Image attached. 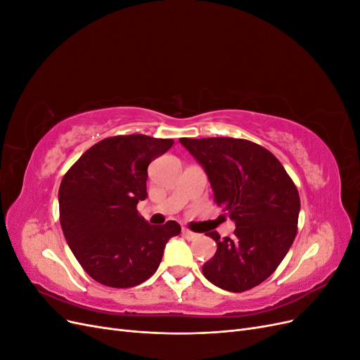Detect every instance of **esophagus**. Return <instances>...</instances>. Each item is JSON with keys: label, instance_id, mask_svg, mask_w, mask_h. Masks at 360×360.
Masks as SVG:
<instances>
[{"label": "esophagus", "instance_id": "1", "mask_svg": "<svg viewBox=\"0 0 360 360\" xmlns=\"http://www.w3.org/2000/svg\"><path fill=\"white\" fill-rule=\"evenodd\" d=\"M181 234L188 238V240H193V238H198L200 236L197 234V233H192V231H189V230H186V228H183V231H181Z\"/></svg>", "mask_w": 360, "mask_h": 360}]
</instances>
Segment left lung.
Here are the masks:
<instances>
[{"instance_id": "left-lung-1", "label": "left lung", "mask_w": 360, "mask_h": 360, "mask_svg": "<svg viewBox=\"0 0 360 360\" xmlns=\"http://www.w3.org/2000/svg\"><path fill=\"white\" fill-rule=\"evenodd\" d=\"M210 181L213 197L236 224L233 237L207 233L217 245L202 266L212 284L242 292L266 281L297 233L300 198L282 163L246 139L180 138Z\"/></svg>"}]
</instances>
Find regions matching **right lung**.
<instances>
[{
  "instance_id": "obj_1",
  "label": "right lung",
  "mask_w": 360,
  "mask_h": 360,
  "mask_svg": "<svg viewBox=\"0 0 360 360\" xmlns=\"http://www.w3.org/2000/svg\"><path fill=\"white\" fill-rule=\"evenodd\" d=\"M172 139L120 135L94 144L63 177L60 222L79 264L106 287L139 285L158 270L176 221L151 225L136 210L147 198V168Z\"/></svg>"
}]
</instances>
